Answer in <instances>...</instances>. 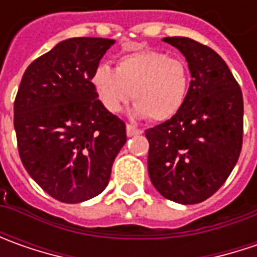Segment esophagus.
<instances>
[{"mask_svg":"<svg viewBox=\"0 0 257 257\" xmlns=\"http://www.w3.org/2000/svg\"><path fill=\"white\" fill-rule=\"evenodd\" d=\"M125 132H127V136H128V137L139 136V134L143 133V130L137 128V127H134V125H130V124H127V125H125Z\"/></svg>","mask_w":257,"mask_h":257,"instance_id":"obj_1","label":"esophagus"}]
</instances>
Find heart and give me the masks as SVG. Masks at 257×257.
I'll use <instances>...</instances> for the list:
<instances>
[{
    "instance_id": "heart-1",
    "label": "heart",
    "mask_w": 257,
    "mask_h": 257,
    "mask_svg": "<svg viewBox=\"0 0 257 257\" xmlns=\"http://www.w3.org/2000/svg\"><path fill=\"white\" fill-rule=\"evenodd\" d=\"M97 98L108 113H118L130 97L132 114L153 121L172 118L184 104L189 75L180 60L159 51H137L121 57L113 68L98 64L91 75Z\"/></svg>"
}]
</instances>
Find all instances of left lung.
I'll return each instance as SVG.
<instances>
[{
    "label": "left lung",
    "instance_id": "left-lung-1",
    "mask_svg": "<svg viewBox=\"0 0 257 257\" xmlns=\"http://www.w3.org/2000/svg\"><path fill=\"white\" fill-rule=\"evenodd\" d=\"M192 75L184 104L170 120L146 130L149 176L163 197L194 204L216 193L237 163L243 139L242 90L212 48L166 37Z\"/></svg>",
    "mask_w": 257,
    "mask_h": 257
}]
</instances>
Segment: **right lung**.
I'll list each match as a JSON object with an SVG mask.
<instances>
[{"label": "right lung", "instance_id": "1", "mask_svg": "<svg viewBox=\"0 0 257 257\" xmlns=\"http://www.w3.org/2000/svg\"><path fill=\"white\" fill-rule=\"evenodd\" d=\"M114 40L77 37L28 65L14 103L21 162L34 182L64 203L93 199L107 187L125 124L104 108L91 84Z\"/></svg>", "mask_w": 257, "mask_h": 257}]
</instances>
